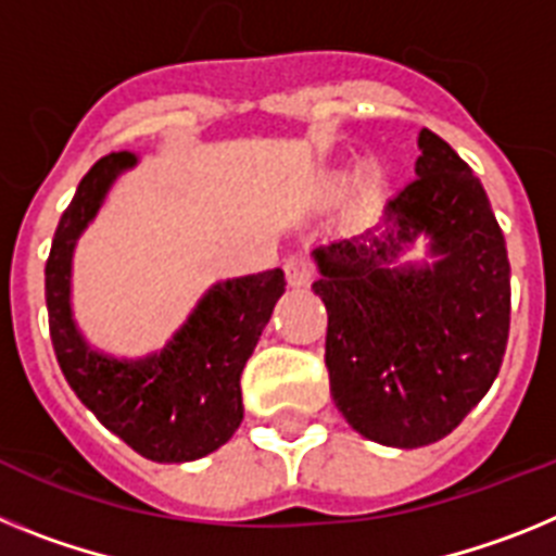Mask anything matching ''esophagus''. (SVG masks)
<instances>
[{
    "instance_id": "1",
    "label": "esophagus",
    "mask_w": 556,
    "mask_h": 556,
    "mask_svg": "<svg viewBox=\"0 0 556 556\" xmlns=\"http://www.w3.org/2000/svg\"><path fill=\"white\" fill-rule=\"evenodd\" d=\"M285 274H288V285L293 288H305L316 277V268L307 257H288L285 260Z\"/></svg>"
}]
</instances>
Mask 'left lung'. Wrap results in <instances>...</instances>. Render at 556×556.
<instances>
[{
	"label": "left lung",
	"instance_id": "obj_1",
	"mask_svg": "<svg viewBox=\"0 0 556 556\" xmlns=\"http://www.w3.org/2000/svg\"><path fill=\"white\" fill-rule=\"evenodd\" d=\"M383 235L313 249L327 307L325 364L346 422L371 442L422 447L456 428L498 378L509 338V257L484 187L433 131ZM417 233L433 266L388 263Z\"/></svg>",
	"mask_w": 556,
	"mask_h": 556
}]
</instances>
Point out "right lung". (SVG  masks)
<instances>
[{
    "instance_id": "add662e5",
    "label": "right lung",
    "mask_w": 556,
    "mask_h": 556,
    "mask_svg": "<svg viewBox=\"0 0 556 556\" xmlns=\"http://www.w3.org/2000/svg\"><path fill=\"white\" fill-rule=\"evenodd\" d=\"M134 164L128 151L100 159L58 220L45 268L50 338L72 392L111 433L139 456L178 465L218 451L243 422L240 375L285 293V274L274 268L212 285L170 344L148 358L91 350L72 318V251L114 178Z\"/></svg>"
}]
</instances>
